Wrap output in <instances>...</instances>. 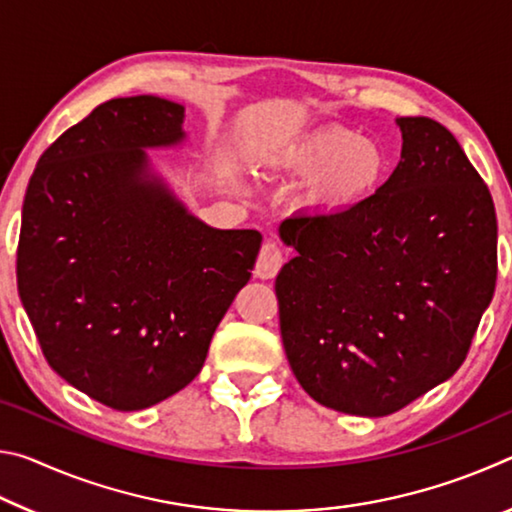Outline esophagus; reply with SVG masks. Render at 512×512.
<instances>
[{
    "instance_id": "esophagus-1",
    "label": "esophagus",
    "mask_w": 512,
    "mask_h": 512,
    "mask_svg": "<svg viewBox=\"0 0 512 512\" xmlns=\"http://www.w3.org/2000/svg\"><path fill=\"white\" fill-rule=\"evenodd\" d=\"M284 264V255H282V248L275 244V241H266L259 250L257 255V264H255V275L259 280H271V277L277 275Z\"/></svg>"
}]
</instances>
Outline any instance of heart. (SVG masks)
<instances>
[{"label": "heart", "mask_w": 512, "mask_h": 512, "mask_svg": "<svg viewBox=\"0 0 512 512\" xmlns=\"http://www.w3.org/2000/svg\"><path fill=\"white\" fill-rule=\"evenodd\" d=\"M275 169L309 176L307 201L339 210L366 201L388 173L384 146L341 126H327L289 144L271 160Z\"/></svg>", "instance_id": "1"}]
</instances>
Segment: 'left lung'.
<instances>
[{
	"label": "left lung",
	"mask_w": 512,
	"mask_h": 512,
	"mask_svg": "<svg viewBox=\"0 0 512 512\" xmlns=\"http://www.w3.org/2000/svg\"><path fill=\"white\" fill-rule=\"evenodd\" d=\"M402 158L366 201L280 223L275 280L293 375L327 409L381 418L461 368L497 282L495 203L461 144L400 117Z\"/></svg>",
	"instance_id": "8db88e82"
}]
</instances>
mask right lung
I'll use <instances>...</instances> for the list:
<instances>
[{"mask_svg":"<svg viewBox=\"0 0 512 512\" xmlns=\"http://www.w3.org/2000/svg\"><path fill=\"white\" fill-rule=\"evenodd\" d=\"M180 103L110 99L40 155L22 207L17 291L67 384L117 411L183 391L246 287L257 230L187 210L149 158L187 135Z\"/></svg>","mask_w":512,"mask_h":512,"instance_id":"right-lung-1","label":"right lung"}]
</instances>
